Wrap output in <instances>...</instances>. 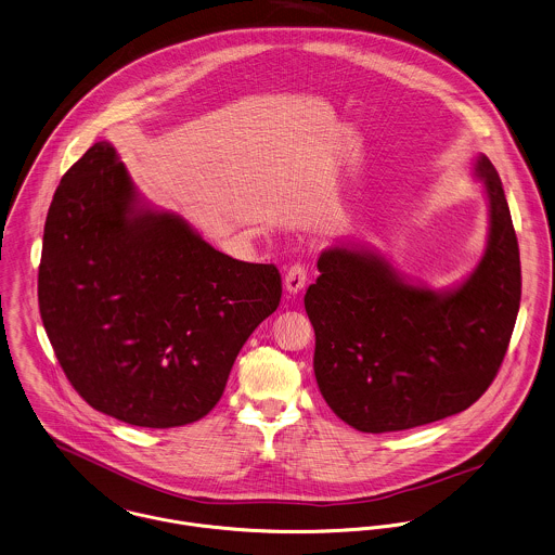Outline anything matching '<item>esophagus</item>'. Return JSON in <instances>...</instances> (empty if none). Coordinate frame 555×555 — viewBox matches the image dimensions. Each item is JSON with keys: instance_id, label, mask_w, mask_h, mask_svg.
<instances>
[{"instance_id": "esophagus-1", "label": "esophagus", "mask_w": 555, "mask_h": 555, "mask_svg": "<svg viewBox=\"0 0 555 555\" xmlns=\"http://www.w3.org/2000/svg\"><path fill=\"white\" fill-rule=\"evenodd\" d=\"M305 283H307V268L305 263L298 261L285 272V289L289 294H298L305 287Z\"/></svg>"}]
</instances>
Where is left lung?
<instances>
[{
    "label": "left lung",
    "mask_w": 555,
    "mask_h": 555,
    "mask_svg": "<svg viewBox=\"0 0 555 555\" xmlns=\"http://www.w3.org/2000/svg\"><path fill=\"white\" fill-rule=\"evenodd\" d=\"M476 173L489 197V242L456 289L410 285L369 250L333 246L318 259L320 276L305 296L318 386L334 414L362 434L459 414L502 366L521 300L519 244L487 156Z\"/></svg>",
    "instance_id": "left-lung-1"
}]
</instances>
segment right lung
Here are the masks:
<instances>
[{
	"label": "right lung",
	"instance_id": "obj_1",
	"mask_svg": "<svg viewBox=\"0 0 555 555\" xmlns=\"http://www.w3.org/2000/svg\"><path fill=\"white\" fill-rule=\"evenodd\" d=\"M281 294L274 263L237 261L180 217L139 206L107 141L53 195L40 318L73 388L121 423L169 429L204 418Z\"/></svg>",
	"mask_w": 555,
	"mask_h": 555
}]
</instances>
